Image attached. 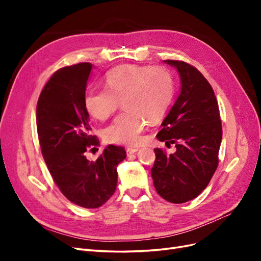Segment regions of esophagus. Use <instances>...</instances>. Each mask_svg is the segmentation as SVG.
Instances as JSON below:
<instances>
[{"instance_id":"34e87169","label":"esophagus","mask_w":261,"mask_h":261,"mask_svg":"<svg viewBox=\"0 0 261 261\" xmlns=\"http://www.w3.org/2000/svg\"><path fill=\"white\" fill-rule=\"evenodd\" d=\"M138 151V148H127L126 149V153H127V155H132L133 153H135Z\"/></svg>"}]
</instances>
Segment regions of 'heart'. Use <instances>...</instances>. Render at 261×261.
Wrapping results in <instances>:
<instances>
[{
  "mask_svg": "<svg viewBox=\"0 0 261 261\" xmlns=\"http://www.w3.org/2000/svg\"><path fill=\"white\" fill-rule=\"evenodd\" d=\"M172 73L163 66L122 65L106 77V89H89L84 96L86 111L106 121L123 101L125 111L106 127L105 138L114 144L136 145L147 122L164 116L174 97Z\"/></svg>",
  "mask_w": 261,
  "mask_h": 261,
  "instance_id": "heart-1",
  "label": "heart"
}]
</instances>
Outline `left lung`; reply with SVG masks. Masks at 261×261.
Instances as JSON below:
<instances>
[{
  "mask_svg": "<svg viewBox=\"0 0 261 261\" xmlns=\"http://www.w3.org/2000/svg\"><path fill=\"white\" fill-rule=\"evenodd\" d=\"M179 73L181 89L156 138L174 144L168 154L155 148L151 176L156 193L172 203L196 198L207 187L219 164L222 123L216 94L198 69L183 61L167 60Z\"/></svg>",
  "mask_w": 261,
  "mask_h": 261,
  "instance_id": "8db88e82",
  "label": "left lung"
}]
</instances>
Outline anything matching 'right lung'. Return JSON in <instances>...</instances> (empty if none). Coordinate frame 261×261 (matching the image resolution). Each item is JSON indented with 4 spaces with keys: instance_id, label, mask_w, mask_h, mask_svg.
<instances>
[{
    "instance_id": "obj_1",
    "label": "right lung",
    "mask_w": 261,
    "mask_h": 261,
    "mask_svg": "<svg viewBox=\"0 0 261 261\" xmlns=\"http://www.w3.org/2000/svg\"><path fill=\"white\" fill-rule=\"evenodd\" d=\"M91 68L90 63H78L58 69L37 103L39 144L53 181L69 201L87 209L99 208L114 194L117 165L126 158L125 149L113 145L96 161L86 158L99 146L84 106Z\"/></svg>"
}]
</instances>
